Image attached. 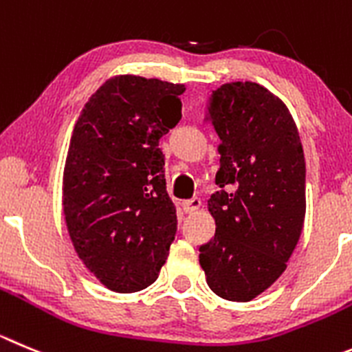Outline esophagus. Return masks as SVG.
I'll use <instances>...</instances> for the list:
<instances>
[{"mask_svg":"<svg viewBox=\"0 0 352 352\" xmlns=\"http://www.w3.org/2000/svg\"><path fill=\"white\" fill-rule=\"evenodd\" d=\"M199 206H201V199L199 198H192V199H186V201H182V210L186 213L196 212Z\"/></svg>","mask_w":352,"mask_h":352,"instance_id":"1","label":"esophagus"}]
</instances>
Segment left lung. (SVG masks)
Masks as SVG:
<instances>
[{
	"label": "left lung",
	"mask_w": 352,
	"mask_h": 352,
	"mask_svg": "<svg viewBox=\"0 0 352 352\" xmlns=\"http://www.w3.org/2000/svg\"><path fill=\"white\" fill-rule=\"evenodd\" d=\"M206 111L221 139V191L208 199L215 236L199 264L213 294L248 302L283 274L300 238L304 149L285 102L258 83L222 85Z\"/></svg>",
	"instance_id": "8db88e82"
}]
</instances>
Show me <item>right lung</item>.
<instances>
[{
  "label": "right lung",
  "instance_id": "obj_1",
  "mask_svg": "<svg viewBox=\"0 0 352 352\" xmlns=\"http://www.w3.org/2000/svg\"><path fill=\"white\" fill-rule=\"evenodd\" d=\"M184 85L121 74L85 104L62 180L65 224L88 271L118 294L154 283L177 232L160 139L182 118Z\"/></svg>",
  "mask_w": 352,
  "mask_h": 352
}]
</instances>
